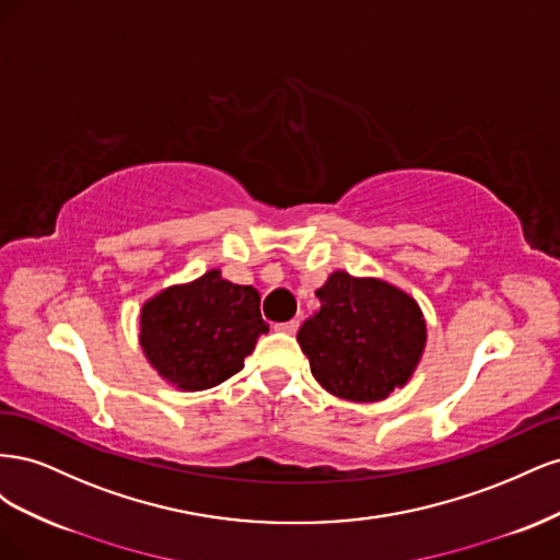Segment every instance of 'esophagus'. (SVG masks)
I'll return each instance as SVG.
<instances>
[{"instance_id": "1", "label": "esophagus", "mask_w": 560, "mask_h": 560, "mask_svg": "<svg viewBox=\"0 0 560 560\" xmlns=\"http://www.w3.org/2000/svg\"><path fill=\"white\" fill-rule=\"evenodd\" d=\"M296 329H299V319H287L276 325V331H282V334H296Z\"/></svg>"}]
</instances>
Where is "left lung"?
Masks as SVG:
<instances>
[{"instance_id":"left-lung-1","label":"left lung","mask_w":560,"mask_h":560,"mask_svg":"<svg viewBox=\"0 0 560 560\" xmlns=\"http://www.w3.org/2000/svg\"><path fill=\"white\" fill-rule=\"evenodd\" d=\"M319 311L296 341L327 393L381 401L411 378L425 348V317L395 284L336 270L315 292Z\"/></svg>"}]
</instances>
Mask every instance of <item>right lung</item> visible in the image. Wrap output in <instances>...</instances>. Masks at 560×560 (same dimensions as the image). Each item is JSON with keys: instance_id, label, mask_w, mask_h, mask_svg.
Returning a JSON list of instances; mask_svg holds the SVG:
<instances>
[{"instance_id": "obj_1", "label": "right lung", "mask_w": 560, "mask_h": 560, "mask_svg": "<svg viewBox=\"0 0 560 560\" xmlns=\"http://www.w3.org/2000/svg\"><path fill=\"white\" fill-rule=\"evenodd\" d=\"M259 292L233 284L219 270L189 284L167 287L140 315V346L149 364L179 389H208L245 366L268 325Z\"/></svg>"}]
</instances>
